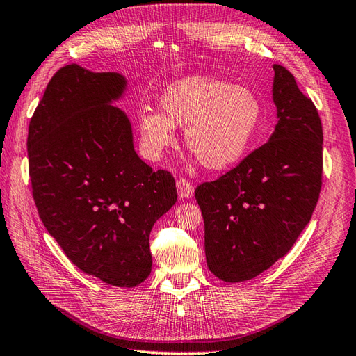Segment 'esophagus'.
<instances>
[{
	"label": "esophagus",
	"instance_id": "obj_1",
	"mask_svg": "<svg viewBox=\"0 0 356 356\" xmlns=\"http://www.w3.org/2000/svg\"><path fill=\"white\" fill-rule=\"evenodd\" d=\"M176 185H177L179 195L181 198H191L194 195V185H192L186 179H179Z\"/></svg>",
	"mask_w": 356,
	"mask_h": 356
}]
</instances>
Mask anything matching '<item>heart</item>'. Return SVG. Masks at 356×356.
Segmentation results:
<instances>
[{
	"label": "heart",
	"mask_w": 356,
	"mask_h": 356,
	"mask_svg": "<svg viewBox=\"0 0 356 356\" xmlns=\"http://www.w3.org/2000/svg\"><path fill=\"white\" fill-rule=\"evenodd\" d=\"M159 108H145L138 115L147 154L158 158L175 146V127H180L185 128L188 150L209 170L227 168L248 154L262 115L255 90L213 77L172 85L161 95Z\"/></svg>",
	"instance_id": "1"
}]
</instances>
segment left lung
Masks as SVG:
<instances>
[{
	"label": "left lung",
	"mask_w": 356,
	"mask_h": 356,
	"mask_svg": "<svg viewBox=\"0 0 356 356\" xmlns=\"http://www.w3.org/2000/svg\"><path fill=\"white\" fill-rule=\"evenodd\" d=\"M279 122L267 143L197 186L209 270L223 282L257 277L285 257L312 219L322 188V124L292 73L274 64Z\"/></svg>",
	"instance_id": "8db88e82"
}]
</instances>
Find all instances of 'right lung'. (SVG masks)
Instances as JSON below:
<instances>
[{"label":"right lung","mask_w":356,"mask_h":356,"mask_svg":"<svg viewBox=\"0 0 356 356\" xmlns=\"http://www.w3.org/2000/svg\"><path fill=\"white\" fill-rule=\"evenodd\" d=\"M124 89L118 73L59 68L29 122L28 164L38 216L67 258L133 288L150 274L149 234L177 189L137 156L128 118L110 106Z\"/></svg>","instance_id":"add662e5"}]
</instances>
